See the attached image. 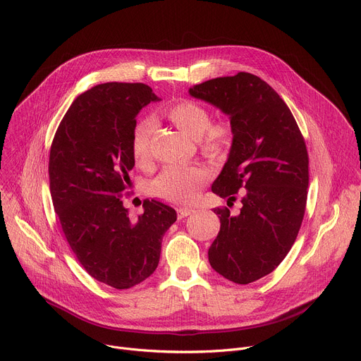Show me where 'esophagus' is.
<instances>
[{
	"label": "esophagus",
	"mask_w": 361,
	"mask_h": 361,
	"mask_svg": "<svg viewBox=\"0 0 361 361\" xmlns=\"http://www.w3.org/2000/svg\"><path fill=\"white\" fill-rule=\"evenodd\" d=\"M191 214H194V210H192V209H187V207H180V209H178V217H180V219L188 217V216H191Z\"/></svg>",
	"instance_id": "obj_1"
}]
</instances>
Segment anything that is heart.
Instances as JSON below:
<instances>
[{"instance_id": "obj_1", "label": "heart", "mask_w": 361, "mask_h": 361, "mask_svg": "<svg viewBox=\"0 0 361 361\" xmlns=\"http://www.w3.org/2000/svg\"><path fill=\"white\" fill-rule=\"evenodd\" d=\"M164 114L180 130L192 138H200L202 152L210 157H223L231 140L227 123H212L209 109L191 99H177L164 109ZM152 123L141 121L133 133V154L140 166H145L151 156ZM207 180V173L197 166H170L156 180L152 188L156 195L173 202H191L200 185Z\"/></svg>"}]
</instances>
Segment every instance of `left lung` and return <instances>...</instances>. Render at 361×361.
<instances>
[{
	"label": "left lung",
	"instance_id": "1",
	"mask_svg": "<svg viewBox=\"0 0 361 361\" xmlns=\"http://www.w3.org/2000/svg\"><path fill=\"white\" fill-rule=\"evenodd\" d=\"M188 92L228 116L233 144L213 192L240 200L231 214L217 207L220 231L209 250L224 279L248 284L270 274L287 255L302 223L308 154L283 98L260 77L238 73L197 84Z\"/></svg>",
	"mask_w": 361,
	"mask_h": 361
}]
</instances>
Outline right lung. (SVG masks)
Instances as JSON below:
<instances>
[{
    "label": "right lung",
    "instance_id": "right-lung-1",
    "mask_svg": "<svg viewBox=\"0 0 361 361\" xmlns=\"http://www.w3.org/2000/svg\"><path fill=\"white\" fill-rule=\"evenodd\" d=\"M157 99L142 82L98 84L74 99L49 149V191L63 233L84 270L117 290L154 273L163 235L177 220L156 200L142 202L138 220L123 205L135 117Z\"/></svg>",
    "mask_w": 361,
    "mask_h": 361
}]
</instances>
